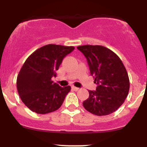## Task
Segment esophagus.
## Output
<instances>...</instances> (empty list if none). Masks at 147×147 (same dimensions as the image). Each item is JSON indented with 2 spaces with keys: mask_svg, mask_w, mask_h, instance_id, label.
I'll return each mask as SVG.
<instances>
[{
  "mask_svg": "<svg viewBox=\"0 0 147 147\" xmlns=\"http://www.w3.org/2000/svg\"><path fill=\"white\" fill-rule=\"evenodd\" d=\"M72 89L74 90H75V91H77V90H80V88H76V87H75V86H72Z\"/></svg>",
  "mask_w": 147,
  "mask_h": 147,
  "instance_id": "1",
  "label": "esophagus"
}]
</instances>
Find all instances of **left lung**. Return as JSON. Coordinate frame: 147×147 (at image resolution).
Segmentation results:
<instances>
[{"mask_svg":"<svg viewBox=\"0 0 147 147\" xmlns=\"http://www.w3.org/2000/svg\"><path fill=\"white\" fill-rule=\"evenodd\" d=\"M77 49L86 57L96 90H88L83 107L96 115H107L124 103L129 90V80L124 64L116 54L102 45H85Z\"/></svg>","mask_w":147,"mask_h":147,"instance_id":"1","label":"left lung"}]
</instances>
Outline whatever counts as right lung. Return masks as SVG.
Wrapping results in <instances>:
<instances>
[{"label":"right lung","mask_w":147,"mask_h":147,"mask_svg":"<svg viewBox=\"0 0 147 147\" xmlns=\"http://www.w3.org/2000/svg\"><path fill=\"white\" fill-rule=\"evenodd\" d=\"M74 46L49 44L27 58L17 78V88L22 102L38 114L54 112L61 107L71 86L61 87L51 78L57 76L63 58Z\"/></svg>","instance_id":"1"}]
</instances>
